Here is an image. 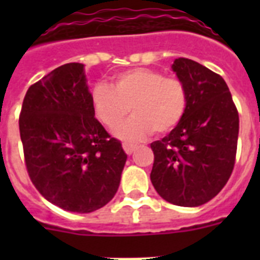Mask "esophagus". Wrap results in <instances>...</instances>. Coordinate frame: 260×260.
Segmentation results:
<instances>
[{
  "mask_svg": "<svg viewBox=\"0 0 260 260\" xmlns=\"http://www.w3.org/2000/svg\"><path fill=\"white\" fill-rule=\"evenodd\" d=\"M122 147H123V151H125L127 155H132V153L135 151V148H137L135 144H130V143H123Z\"/></svg>",
  "mask_w": 260,
  "mask_h": 260,
  "instance_id": "esophagus-1",
  "label": "esophagus"
}]
</instances>
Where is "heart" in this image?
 Segmentation results:
<instances>
[{
	"mask_svg": "<svg viewBox=\"0 0 260 260\" xmlns=\"http://www.w3.org/2000/svg\"><path fill=\"white\" fill-rule=\"evenodd\" d=\"M189 105L185 83L177 77L150 68L121 71L112 87L98 83L91 91V107L99 122L116 130L127 117L134 116L117 130L125 141H139L152 134H165L180 125Z\"/></svg>",
	"mask_w": 260,
	"mask_h": 260,
	"instance_id": "heart-1",
	"label": "heart"
}]
</instances>
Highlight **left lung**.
<instances>
[{
	"mask_svg": "<svg viewBox=\"0 0 260 260\" xmlns=\"http://www.w3.org/2000/svg\"><path fill=\"white\" fill-rule=\"evenodd\" d=\"M172 69L185 83L189 105L180 125L151 143V182L169 203L197 207L215 198L228 182L240 118L219 74L189 58H177Z\"/></svg>",
	"mask_w": 260,
	"mask_h": 260,
	"instance_id": "obj_1",
	"label": "left lung"
}]
</instances>
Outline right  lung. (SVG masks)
Listing matches in <instances>:
<instances>
[{"label":"right lung","mask_w":260,"mask_h":260,"mask_svg":"<svg viewBox=\"0 0 260 260\" xmlns=\"http://www.w3.org/2000/svg\"><path fill=\"white\" fill-rule=\"evenodd\" d=\"M19 132L29 180L50 203L88 213L116 195L127 155L95 118L82 63L59 66L29 87Z\"/></svg>","instance_id":"1"}]
</instances>
